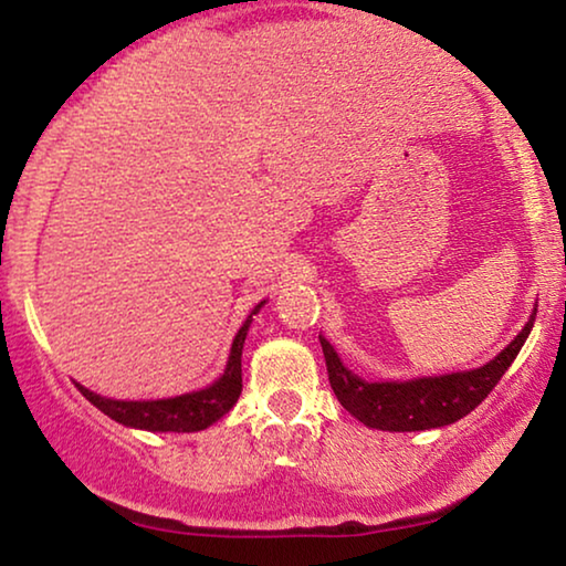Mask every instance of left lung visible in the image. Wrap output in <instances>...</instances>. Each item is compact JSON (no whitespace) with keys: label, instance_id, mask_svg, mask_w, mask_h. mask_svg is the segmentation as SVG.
Segmentation results:
<instances>
[{"label":"left lung","instance_id":"left-lung-1","mask_svg":"<svg viewBox=\"0 0 566 566\" xmlns=\"http://www.w3.org/2000/svg\"><path fill=\"white\" fill-rule=\"evenodd\" d=\"M533 322H536V308H533L528 324L521 335L502 350L497 358L486 363L476 370H463V374H448L436 378H415V381H381L368 384L363 381L343 366L337 358L335 347L327 339L319 337L324 360H327L329 386L335 391L339 405L353 417H358L363 424L376 430L391 432H412L443 428L461 417H467L471 409L482 405L500 378L505 376L510 363L521 353L525 337L531 335Z\"/></svg>","mask_w":566,"mask_h":566}]
</instances>
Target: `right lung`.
Here are the masks:
<instances>
[{"mask_svg": "<svg viewBox=\"0 0 566 566\" xmlns=\"http://www.w3.org/2000/svg\"><path fill=\"white\" fill-rule=\"evenodd\" d=\"M258 304L252 314L260 312ZM252 314L247 316L242 329L237 332L234 345H231V355L227 363V370L219 381L208 386V389L182 394V397L172 399H157V401H120V399H105L99 394H92L90 389L80 386L84 399H90L99 412H105L111 420L128 424V428H142L154 432H196L206 430L208 424L221 420L231 407L237 405L239 394H242V347L247 329H250Z\"/></svg>", "mask_w": 566, "mask_h": 566, "instance_id": "obj_1", "label": "right lung"}]
</instances>
